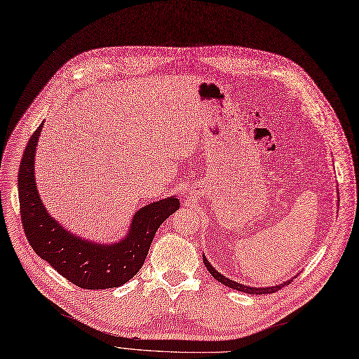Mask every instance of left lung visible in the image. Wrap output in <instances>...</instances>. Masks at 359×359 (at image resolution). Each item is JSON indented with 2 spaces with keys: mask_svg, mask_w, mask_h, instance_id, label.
I'll return each mask as SVG.
<instances>
[{
  "mask_svg": "<svg viewBox=\"0 0 359 359\" xmlns=\"http://www.w3.org/2000/svg\"><path fill=\"white\" fill-rule=\"evenodd\" d=\"M204 264H205V268L208 269V272H210L211 275H213V278H216V280H217L219 283L224 284L226 287H231V288H233V290L243 291V293H250V294H268V293H275V291L281 290L284 285L290 284V281H288V283H284V284H280V285H275V287H268V288H255V287H247V285L238 284V283H235V281L229 280V278H224L222 273H219L213 266H211V264L208 263V260H207L205 257H204Z\"/></svg>",
  "mask_w": 359,
  "mask_h": 359,
  "instance_id": "left-lung-1",
  "label": "left lung"
}]
</instances>
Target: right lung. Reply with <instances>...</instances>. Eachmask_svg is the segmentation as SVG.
<instances>
[{"label": "right lung", "mask_w": 359, "mask_h": 359, "mask_svg": "<svg viewBox=\"0 0 359 359\" xmlns=\"http://www.w3.org/2000/svg\"><path fill=\"white\" fill-rule=\"evenodd\" d=\"M43 126L26 146L18 177L26 238L39 257L79 288L103 290L126 284L142 268L158 228L179 208V200L171 196L140 208L133 217L128 236L118 244L99 245L74 236L50 217L35 187L34 158Z\"/></svg>", "instance_id": "1"}]
</instances>
